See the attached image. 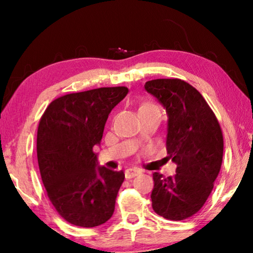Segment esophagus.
<instances>
[{
  "label": "esophagus",
  "mask_w": 253,
  "mask_h": 253,
  "mask_svg": "<svg viewBox=\"0 0 253 253\" xmlns=\"http://www.w3.org/2000/svg\"><path fill=\"white\" fill-rule=\"evenodd\" d=\"M139 174H140V170H138V169H126V172H125V176H126V178H132V177H135Z\"/></svg>",
  "instance_id": "34e87169"
}]
</instances>
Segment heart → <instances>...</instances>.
<instances>
[{"label":"heart","mask_w":253,"mask_h":253,"mask_svg":"<svg viewBox=\"0 0 253 253\" xmlns=\"http://www.w3.org/2000/svg\"><path fill=\"white\" fill-rule=\"evenodd\" d=\"M152 113H161L160 108L153 104L151 101H144L138 107V115L139 117L143 116V115H147V114H152Z\"/></svg>","instance_id":"b5f03b06"}]
</instances>
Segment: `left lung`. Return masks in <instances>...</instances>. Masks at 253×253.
Here are the masks:
<instances>
[{
    "mask_svg": "<svg viewBox=\"0 0 253 253\" xmlns=\"http://www.w3.org/2000/svg\"><path fill=\"white\" fill-rule=\"evenodd\" d=\"M145 89L169 115L166 149L176 174L154 173L153 210L166 220L182 221L198 213L211 194L223 158L217 118L196 89L181 79L147 81Z\"/></svg>",
    "mask_w": 253,
    "mask_h": 253,
    "instance_id": "obj_1",
    "label": "left lung"
}]
</instances>
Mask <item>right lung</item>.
<instances>
[{
  "label": "right lung",
  "instance_id": "1",
  "mask_svg": "<svg viewBox=\"0 0 253 253\" xmlns=\"http://www.w3.org/2000/svg\"><path fill=\"white\" fill-rule=\"evenodd\" d=\"M127 87H104L54 99L41 116L38 163L50 202L70 224L93 228L113 215L123 170L97 166L93 146L100 143L111 109Z\"/></svg>",
  "mask_w": 253,
  "mask_h": 253
}]
</instances>
